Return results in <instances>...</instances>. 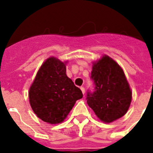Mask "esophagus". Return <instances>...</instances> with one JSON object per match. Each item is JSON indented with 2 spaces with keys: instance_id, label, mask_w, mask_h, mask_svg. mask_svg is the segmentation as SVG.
Instances as JSON below:
<instances>
[{
  "instance_id": "obj_1",
  "label": "esophagus",
  "mask_w": 153,
  "mask_h": 153,
  "mask_svg": "<svg viewBox=\"0 0 153 153\" xmlns=\"http://www.w3.org/2000/svg\"><path fill=\"white\" fill-rule=\"evenodd\" d=\"M80 89H81V91H82V94H85V88H84L83 86H81V87H80Z\"/></svg>"
}]
</instances>
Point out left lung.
Wrapping results in <instances>:
<instances>
[{"label":"left lung","mask_w":153,"mask_h":153,"mask_svg":"<svg viewBox=\"0 0 153 153\" xmlns=\"http://www.w3.org/2000/svg\"><path fill=\"white\" fill-rule=\"evenodd\" d=\"M91 79L94 91H87L86 102L98 118L110 123L124 116L130 105L132 92L121 67L104 55L94 63Z\"/></svg>","instance_id":"obj_1"}]
</instances>
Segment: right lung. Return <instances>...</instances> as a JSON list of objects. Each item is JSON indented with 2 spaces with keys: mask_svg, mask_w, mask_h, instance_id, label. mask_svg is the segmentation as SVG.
<instances>
[{
  "mask_svg": "<svg viewBox=\"0 0 153 153\" xmlns=\"http://www.w3.org/2000/svg\"><path fill=\"white\" fill-rule=\"evenodd\" d=\"M32 110L42 121L58 124L82 98L81 90L66 74L65 63L55 57L43 63L29 90Z\"/></svg>",
  "mask_w": 153,
  "mask_h": 153,
  "instance_id": "1",
  "label": "right lung"
}]
</instances>
